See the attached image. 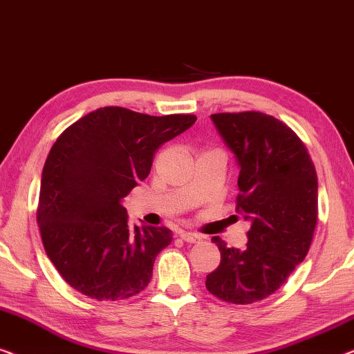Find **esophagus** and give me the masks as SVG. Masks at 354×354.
<instances>
[{
  "label": "esophagus",
  "mask_w": 354,
  "mask_h": 354,
  "mask_svg": "<svg viewBox=\"0 0 354 354\" xmlns=\"http://www.w3.org/2000/svg\"><path fill=\"white\" fill-rule=\"evenodd\" d=\"M179 237H181L183 241L187 242V243H196V242L201 241V236H198V234H196V232L183 231V232H179Z\"/></svg>",
  "instance_id": "1"
}]
</instances>
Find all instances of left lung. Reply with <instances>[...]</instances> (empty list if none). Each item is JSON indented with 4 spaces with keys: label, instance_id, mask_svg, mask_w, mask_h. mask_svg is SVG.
I'll return each instance as SVG.
<instances>
[{
    "label": "left lung",
    "instance_id": "obj_1",
    "mask_svg": "<svg viewBox=\"0 0 354 354\" xmlns=\"http://www.w3.org/2000/svg\"><path fill=\"white\" fill-rule=\"evenodd\" d=\"M212 122L241 167L236 212L252 223L245 248L212 237L221 263L207 290L250 305L274 293L305 260L317 223V175L306 146L263 112L213 113Z\"/></svg>",
    "mask_w": 354,
    "mask_h": 354
}]
</instances>
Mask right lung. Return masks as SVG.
<instances>
[{"label": "right lung", "mask_w": 354, "mask_h": 354, "mask_svg": "<svg viewBox=\"0 0 354 354\" xmlns=\"http://www.w3.org/2000/svg\"><path fill=\"white\" fill-rule=\"evenodd\" d=\"M196 120L101 107L57 138L44 162L37 221L48 258L72 288L115 301L147 287L173 234L131 227L120 201L149 176L157 149Z\"/></svg>", "instance_id": "1"}]
</instances>
